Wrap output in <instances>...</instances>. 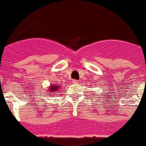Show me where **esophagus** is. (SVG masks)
Wrapping results in <instances>:
<instances>
[{"label":"esophagus","instance_id":"obj_1","mask_svg":"<svg viewBox=\"0 0 146 146\" xmlns=\"http://www.w3.org/2000/svg\"><path fill=\"white\" fill-rule=\"evenodd\" d=\"M78 82H79V81L78 80H75V79H74V80L72 81V83H74V84H78Z\"/></svg>","mask_w":146,"mask_h":146}]
</instances>
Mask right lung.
I'll return each mask as SVG.
<instances>
[{
	"label": "right lung",
	"mask_w": 146,
	"mask_h": 146,
	"mask_svg": "<svg viewBox=\"0 0 146 146\" xmlns=\"http://www.w3.org/2000/svg\"><path fill=\"white\" fill-rule=\"evenodd\" d=\"M59 87H60V86H57V85H54V86H51L50 90V91H51V93H52V92H54V91H57V89H58Z\"/></svg>",
	"instance_id": "add662e5"
}]
</instances>
